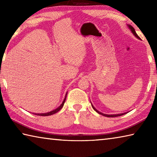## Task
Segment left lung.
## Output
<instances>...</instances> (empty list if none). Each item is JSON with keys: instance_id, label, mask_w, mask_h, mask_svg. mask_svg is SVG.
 Listing matches in <instances>:
<instances>
[{"instance_id": "1", "label": "left lung", "mask_w": 157, "mask_h": 157, "mask_svg": "<svg viewBox=\"0 0 157 157\" xmlns=\"http://www.w3.org/2000/svg\"><path fill=\"white\" fill-rule=\"evenodd\" d=\"M128 27L130 28V31H132V33L134 34V35H135V36L136 37V38H137L138 39H140V38H139V36L137 35V34H136V31H135V29H134V28L131 26V25H128ZM91 106H92V107H93V108L94 110H95L97 113H98L99 114H100V115H103V116H105V117H119V116H121V115H125V114H126L127 113H121V114H117V115H106V114H104V113H100V112H99V111L96 109V108L94 107L93 105H92V104H91Z\"/></svg>"}]
</instances>
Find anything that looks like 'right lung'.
I'll return each mask as SVG.
<instances>
[{"label": "right lung", "instance_id": "right-lung-1", "mask_svg": "<svg viewBox=\"0 0 157 157\" xmlns=\"http://www.w3.org/2000/svg\"><path fill=\"white\" fill-rule=\"evenodd\" d=\"M67 95V94H66V96H65V98H64V99L63 102H62L60 106H59L58 108H57L56 109L53 110H52V111H51V112L47 113H33V114H34V115H39V116H49V115H53V114H55V113H58V111L62 109V108L63 107L64 104V102H65V100H66Z\"/></svg>", "mask_w": 157, "mask_h": 157}]
</instances>
